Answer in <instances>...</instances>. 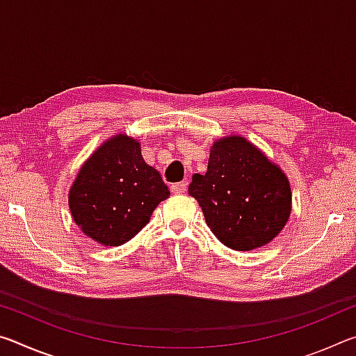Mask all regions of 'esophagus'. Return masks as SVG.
<instances>
[{"instance_id":"esophagus-1","label":"esophagus","mask_w":356,"mask_h":356,"mask_svg":"<svg viewBox=\"0 0 356 356\" xmlns=\"http://www.w3.org/2000/svg\"><path fill=\"white\" fill-rule=\"evenodd\" d=\"M186 190V182H177V184H172L171 185V191L174 195H182Z\"/></svg>"}]
</instances>
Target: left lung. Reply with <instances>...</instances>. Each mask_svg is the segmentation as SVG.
Returning a JSON list of instances; mask_svg holds the SVG:
<instances>
[{
	"label": "left lung",
	"instance_id": "obj_1",
	"mask_svg": "<svg viewBox=\"0 0 356 356\" xmlns=\"http://www.w3.org/2000/svg\"><path fill=\"white\" fill-rule=\"evenodd\" d=\"M188 193L215 237L236 251L267 245L286 226L292 207L284 172L242 136L213 144L207 172L193 176Z\"/></svg>",
	"mask_w": 356,
	"mask_h": 356
}]
</instances>
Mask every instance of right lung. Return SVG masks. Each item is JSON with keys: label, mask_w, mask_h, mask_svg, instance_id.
<instances>
[{"label": "right lung", "mask_w": 356, "mask_h": 356, "mask_svg": "<svg viewBox=\"0 0 356 356\" xmlns=\"http://www.w3.org/2000/svg\"><path fill=\"white\" fill-rule=\"evenodd\" d=\"M170 196L160 172L143 160L140 143L118 135L89 156L69 191L72 216L105 246H119L147 225Z\"/></svg>", "instance_id": "obj_1"}]
</instances>
